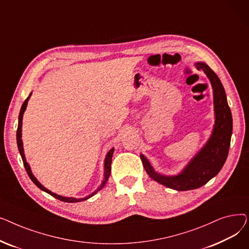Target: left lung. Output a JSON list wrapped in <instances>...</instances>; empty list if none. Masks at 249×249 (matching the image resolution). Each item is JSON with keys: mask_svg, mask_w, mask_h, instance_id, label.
<instances>
[{"mask_svg": "<svg viewBox=\"0 0 249 249\" xmlns=\"http://www.w3.org/2000/svg\"><path fill=\"white\" fill-rule=\"evenodd\" d=\"M196 68L202 70L211 82L214 97L215 124L211 137L196 154L189 164L177 176L168 177L156 173L148 160L140 154L147 175L160 184L177 191L198 189L218 175L228 156L232 134V115L227 103L225 89L218 75L204 62H197Z\"/></svg>", "mask_w": 249, "mask_h": 249, "instance_id": "obj_1", "label": "left lung"}]
</instances>
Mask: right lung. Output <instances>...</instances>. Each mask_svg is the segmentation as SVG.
I'll use <instances>...</instances> for the list:
<instances>
[{"instance_id": "1", "label": "right lung", "mask_w": 249, "mask_h": 249, "mask_svg": "<svg viewBox=\"0 0 249 249\" xmlns=\"http://www.w3.org/2000/svg\"><path fill=\"white\" fill-rule=\"evenodd\" d=\"M31 95H32V93L29 95V97H28L27 99H26V100L24 101V103H23V105H22L21 110H20V114H19V123H18V129H17V145H18V149H19V152H20V154H21V158H22V160H23V163H24V167H25V169H26V172H27L29 178H31V180L34 182V184H35L39 189L44 191V192H46L47 194L51 195L52 197H54L55 199H58V200H60V201H62V202H67V203H76V202H82V201L88 200L89 198L93 197V196H94L95 194H97V193L105 186V184H106L108 178H109V177H110V175H111V163H112V158H113L114 148H112V149L107 153L106 159H105V176H104V180H103V182H102L101 186H100L94 193H91L90 195H89L88 197H86V198H81V199L68 198V197H62V196L56 195V194H54V193H52L51 191L47 190V189L44 188V187L40 184V182H39V181L37 180V178L33 176V174H32V172H31L30 165L28 164L27 161H26L25 154H24V148H23V141H22V139H21V137H22V120H23V114H24V112H25V110H26V107H27L28 100H29V98H30Z\"/></svg>"}]
</instances>
